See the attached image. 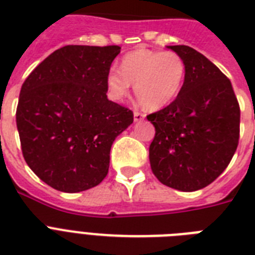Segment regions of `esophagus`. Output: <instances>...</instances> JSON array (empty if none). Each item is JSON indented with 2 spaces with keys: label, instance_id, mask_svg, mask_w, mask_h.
Here are the masks:
<instances>
[{
  "label": "esophagus",
  "instance_id": "34e87169",
  "mask_svg": "<svg viewBox=\"0 0 255 255\" xmlns=\"http://www.w3.org/2000/svg\"><path fill=\"white\" fill-rule=\"evenodd\" d=\"M144 118H145V115H144L143 112H139V111L133 112V119H135V122H141Z\"/></svg>",
  "mask_w": 255,
  "mask_h": 255
}]
</instances>
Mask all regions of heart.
<instances>
[{
  "instance_id": "heart-1",
  "label": "heart",
  "mask_w": 255,
  "mask_h": 255,
  "mask_svg": "<svg viewBox=\"0 0 255 255\" xmlns=\"http://www.w3.org/2000/svg\"><path fill=\"white\" fill-rule=\"evenodd\" d=\"M185 74V62L177 53L137 49L124 55L120 70H108L106 87L112 100H123L133 83L140 103L149 110H160L177 98Z\"/></svg>"
}]
</instances>
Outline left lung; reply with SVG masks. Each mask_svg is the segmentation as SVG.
I'll return each instance as SVG.
<instances>
[{
  "label": "left lung",
  "instance_id": "obj_1",
  "mask_svg": "<svg viewBox=\"0 0 255 255\" xmlns=\"http://www.w3.org/2000/svg\"><path fill=\"white\" fill-rule=\"evenodd\" d=\"M184 59L186 74L177 98L149 114L155 137L151 169L161 184L202 189L229 165L240 139V104L232 83L217 66L189 46H168Z\"/></svg>",
  "mask_w": 255,
  "mask_h": 255
}]
</instances>
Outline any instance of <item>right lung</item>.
Listing matches in <instances>:
<instances>
[{"label": "right lung", "instance_id": "1", "mask_svg": "<svg viewBox=\"0 0 255 255\" xmlns=\"http://www.w3.org/2000/svg\"><path fill=\"white\" fill-rule=\"evenodd\" d=\"M119 46L69 45L26 78L15 120L23 159L47 185L77 193L103 181L114 140L133 112L107 99L106 77Z\"/></svg>", "mask_w": 255, "mask_h": 255}]
</instances>
